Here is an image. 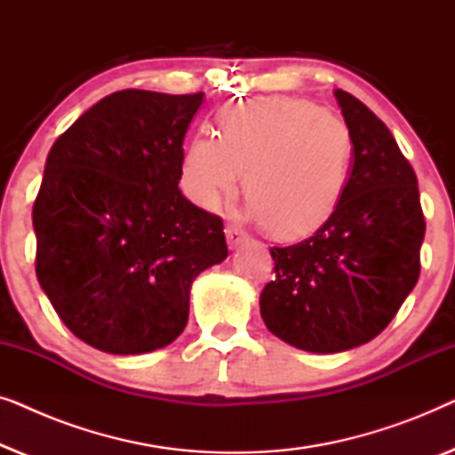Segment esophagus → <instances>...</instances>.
<instances>
[{
	"mask_svg": "<svg viewBox=\"0 0 455 455\" xmlns=\"http://www.w3.org/2000/svg\"><path fill=\"white\" fill-rule=\"evenodd\" d=\"M226 238H228L229 248H238V246H242V244H244V242L248 240V235H246L244 232H242L240 228L228 226V228H226Z\"/></svg>",
	"mask_w": 455,
	"mask_h": 455,
	"instance_id": "34e87169",
	"label": "esophagus"
}]
</instances>
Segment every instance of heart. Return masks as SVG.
Here are the masks:
<instances>
[{
	"label": "heart",
	"mask_w": 455,
	"mask_h": 455,
	"mask_svg": "<svg viewBox=\"0 0 455 455\" xmlns=\"http://www.w3.org/2000/svg\"><path fill=\"white\" fill-rule=\"evenodd\" d=\"M352 134L339 117L302 99H263L228 108L220 136L188 145L182 188L203 209L238 195L242 173L252 215L271 234L298 238L329 220L352 165Z\"/></svg>",
	"instance_id": "obj_1"
}]
</instances>
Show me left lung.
Wrapping results in <instances>:
<instances>
[{
	"mask_svg": "<svg viewBox=\"0 0 455 455\" xmlns=\"http://www.w3.org/2000/svg\"><path fill=\"white\" fill-rule=\"evenodd\" d=\"M352 134V172L338 207L310 235L273 246L275 279L260 316L285 344L333 354L377 338L420 275L425 215L419 182L389 128L350 92L335 91Z\"/></svg>",
	"mask_w": 455,
	"mask_h": 455,
	"instance_id": "obj_1",
	"label": "left lung"
}]
</instances>
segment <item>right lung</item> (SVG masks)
<instances>
[{
  "label": "right lung",
  "instance_id": "right-lung-1",
  "mask_svg": "<svg viewBox=\"0 0 455 455\" xmlns=\"http://www.w3.org/2000/svg\"><path fill=\"white\" fill-rule=\"evenodd\" d=\"M201 103L203 92H111L47 155L33 204L36 277L64 325L97 350L172 344L195 277L228 257L221 217L178 188Z\"/></svg>",
  "mask_w": 455,
  "mask_h": 455
}]
</instances>
